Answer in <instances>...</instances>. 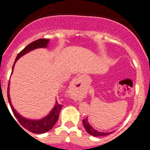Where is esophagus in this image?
<instances>
[{
	"label": "esophagus",
	"mask_w": 150,
	"mask_h": 150,
	"mask_svg": "<svg viewBox=\"0 0 150 150\" xmlns=\"http://www.w3.org/2000/svg\"><path fill=\"white\" fill-rule=\"evenodd\" d=\"M81 78H82V76H78V77L75 78V79H74V80H73V82H72L73 86H74V87L76 86L78 83H79V82L81 81Z\"/></svg>",
	"instance_id": "34e87169"
}]
</instances>
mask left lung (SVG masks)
<instances>
[{"label": "left lung", "instance_id": "obj_1", "mask_svg": "<svg viewBox=\"0 0 150 150\" xmlns=\"http://www.w3.org/2000/svg\"><path fill=\"white\" fill-rule=\"evenodd\" d=\"M83 126H84L85 129L86 130V132H88V134H89L92 135L94 137H101V136H105V135H108L112 133L113 132H98V130L95 129L93 127L91 126V125L89 124L88 122V117H86L85 120H83Z\"/></svg>", "mask_w": 150, "mask_h": 150}]
</instances>
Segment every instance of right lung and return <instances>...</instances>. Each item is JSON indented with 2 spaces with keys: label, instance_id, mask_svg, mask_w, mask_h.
<instances>
[{
  "label": "right lung",
  "instance_id": "right-lung-1",
  "mask_svg": "<svg viewBox=\"0 0 150 150\" xmlns=\"http://www.w3.org/2000/svg\"><path fill=\"white\" fill-rule=\"evenodd\" d=\"M49 43H50V40L49 39H39L28 45L23 50H22L18 54V55H17L15 62H14V64L13 66V69H12V74H13V68H14L16 62L18 61V59L19 58H21L24 55L27 54L29 52L36 50V49L46 48L48 46ZM7 97L12 111H13V114L16 116V118L17 119L18 122L20 123V125L23 128H25L26 130L34 134H43L49 132L50 130H51L52 128V127L55 125L56 122L58 121L59 112H60L61 109L62 108V104H59L58 102L55 101V106L51 110V111H50L49 114H47L46 116H44V117L40 119V120H31V119H28V118L22 116L13 107V104H12L11 99H10V83H9V85H8Z\"/></svg>",
  "mask_w": 150,
  "mask_h": 150
}]
</instances>
